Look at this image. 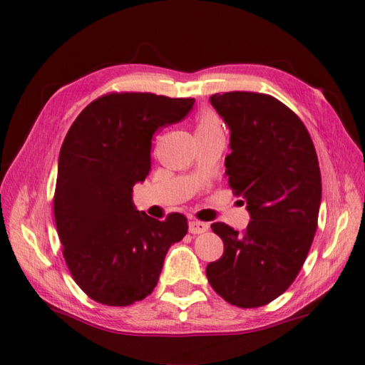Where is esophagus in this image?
<instances>
[{
    "label": "esophagus",
    "mask_w": 365,
    "mask_h": 365,
    "mask_svg": "<svg viewBox=\"0 0 365 365\" xmlns=\"http://www.w3.org/2000/svg\"><path fill=\"white\" fill-rule=\"evenodd\" d=\"M188 229H190V234L199 235V234H204V232L208 230V224L200 222V221H190Z\"/></svg>",
    "instance_id": "34e87169"
}]
</instances>
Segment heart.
I'll list each match as a JSON object with an SVG mask.
<instances>
[{
    "mask_svg": "<svg viewBox=\"0 0 365 365\" xmlns=\"http://www.w3.org/2000/svg\"><path fill=\"white\" fill-rule=\"evenodd\" d=\"M221 130V123L213 113H204L197 120L196 133H210V131Z\"/></svg>",
    "mask_w": 365,
    "mask_h": 365,
    "instance_id": "b5f03b06",
    "label": "heart"
}]
</instances>
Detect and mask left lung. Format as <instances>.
Masks as SVG:
<instances>
[{"label": "left lung", "mask_w": 365, "mask_h": 365, "mask_svg": "<svg viewBox=\"0 0 365 365\" xmlns=\"http://www.w3.org/2000/svg\"><path fill=\"white\" fill-rule=\"evenodd\" d=\"M210 103L230 130L226 175L234 195L245 197L251 221L243 234L212 224L224 254L205 273L230 304L265 306L289 289L314 242L319 158L304 123L274 97L235 91L212 96Z\"/></svg>", "instance_id": "8db88e82"}]
</instances>
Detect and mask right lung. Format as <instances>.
Returning <instances> with one entry per match:
<instances>
[{"label":"right lung","mask_w":365,"mask_h":365,"mask_svg":"<svg viewBox=\"0 0 365 365\" xmlns=\"http://www.w3.org/2000/svg\"><path fill=\"white\" fill-rule=\"evenodd\" d=\"M195 98L108 94L72 123L58 160L54 221L80 289L106 306L150 294L166 252L187 235L183 215L158 221L138 212L133 187L150 170L153 133L180 122Z\"/></svg>","instance_id":"1"}]
</instances>
